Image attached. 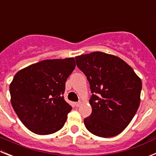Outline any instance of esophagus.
Returning a JSON list of instances; mask_svg holds the SVG:
<instances>
[{
  "label": "esophagus",
  "instance_id": "esophagus-1",
  "mask_svg": "<svg viewBox=\"0 0 156 156\" xmlns=\"http://www.w3.org/2000/svg\"><path fill=\"white\" fill-rule=\"evenodd\" d=\"M81 105V101H78V102H76L75 103V105L76 106V107H79L80 105Z\"/></svg>",
  "mask_w": 156,
  "mask_h": 156
}]
</instances>
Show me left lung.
I'll list each match as a JSON object with an SVG mask.
<instances>
[{"instance_id":"1","label":"left lung","mask_w":156,"mask_h":156,"mask_svg":"<svg viewBox=\"0 0 156 156\" xmlns=\"http://www.w3.org/2000/svg\"><path fill=\"white\" fill-rule=\"evenodd\" d=\"M75 58L92 93V112L84 119L85 126L98 137L116 136L138 109L141 80L127 63L112 55L95 51Z\"/></svg>"}]
</instances>
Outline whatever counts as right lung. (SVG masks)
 <instances>
[{
    "label": "right lung",
    "instance_id": "add662e5",
    "mask_svg": "<svg viewBox=\"0 0 156 156\" xmlns=\"http://www.w3.org/2000/svg\"><path fill=\"white\" fill-rule=\"evenodd\" d=\"M75 59H48L19 71L10 83L11 102L23 125L47 135L61 129L72 110L63 94Z\"/></svg>",
    "mask_w": 156,
    "mask_h": 156
}]
</instances>
